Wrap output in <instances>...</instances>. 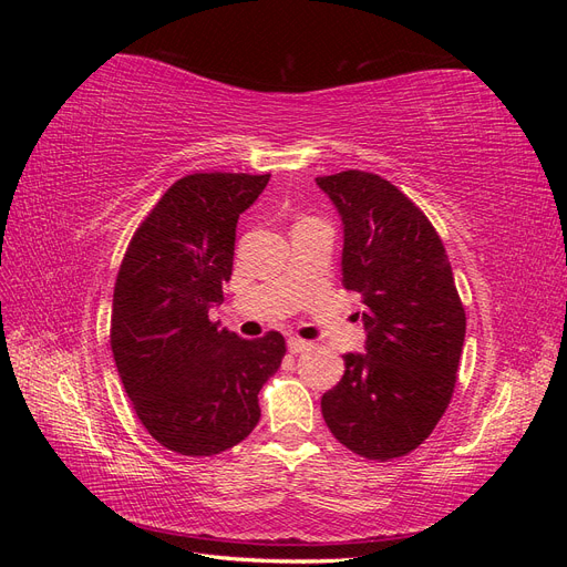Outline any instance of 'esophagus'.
Returning a JSON list of instances; mask_svg holds the SVG:
<instances>
[{"instance_id":"1","label":"esophagus","mask_w":567,"mask_h":567,"mask_svg":"<svg viewBox=\"0 0 567 567\" xmlns=\"http://www.w3.org/2000/svg\"><path fill=\"white\" fill-rule=\"evenodd\" d=\"M307 350H312V342L310 340H302V338H288V352H293V354H300V352H307Z\"/></svg>"}]
</instances>
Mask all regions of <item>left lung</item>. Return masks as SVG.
Wrapping results in <instances>:
<instances>
[{"label":"left lung","instance_id":"left-lung-1","mask_svg":"<svg viewBox=\"0 0 567 567\" xmlns=\"http://www.w3.org/2000/svg\"><path fill=\"white\" fill-rule=\"evenodd\" d=\"M317 184L342 219V286L362 296L367 329V352L342 354L346 373L323 392L321 414L354 454L398 458L450 406L466 312L435 227L398 186L362 169Z\"/></svg>","mask_w":567,"mask_h":567}]
</instances>
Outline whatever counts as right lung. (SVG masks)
<instances>
[{
	"mask_svg": "<svg viewBox=\"0 0 567 567\" xmlns=\"http://www.w3.org/2000/svg\"><path fill=\"white\" fill-rule=\"evenodd\" d=\"M269 175L196 173L167 188L120 265L111 350L136 416L184 456H213L260 421L257 392L286 354L281 333L238 338L208 319L231 279L238 215Z\"/></svg>",
	"mask_w": 567,
	"mask_h": 567,
	"instance_id": "obj_1",
	"label": "right lung"
}]
</instances>
